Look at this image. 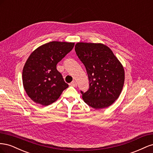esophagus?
Segmentation results:
<instances>
[{
	"mask_svg": "<svg viewBox=\"0 0 153 153\" xmlns=\"http://www.w3.org/2000/svg\"><path fill=\"white\" fill-rule=\"evenodd\" d=\"M70 85H71V86H73V87H76V86L77 85V84H76V82L75 80H73L72 82H71Z\"/></svg>",
	"mask_w": 153,
	"mask_h": 153,
	"instance_id": "1",
	"label": "esophagus"
}]
</instances>
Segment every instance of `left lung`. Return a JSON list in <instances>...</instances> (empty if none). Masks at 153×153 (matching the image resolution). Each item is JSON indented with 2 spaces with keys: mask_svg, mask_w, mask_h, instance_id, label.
Listing matches in <instances>:
<instances>
[{
  "mask_svg": "<svg viewBox=\"0 0 153 153\" xmlns=\"http://www.w3.org/2000/svg\"><path fill=\"white\" fill-rule=\"evenodd\" d=\"M75 50L84 64L89 81V89L81 91L83 100L95 109L108 107L123 90L125 78L123 64L103 43L78 42Z\"/></svg>",
  "mask_w": 153,
  "mask_h": 153,
  "instance_id": "1",
  "label": "left lung"
}]
</instances>
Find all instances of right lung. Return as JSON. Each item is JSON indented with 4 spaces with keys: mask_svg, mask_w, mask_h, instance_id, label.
<instances>
[{
    "mask_svg": "<svg viewBox=\"0 0 153 153\" xmlns=\"http://www.w3.org/2000/svg\"><path fill=\"white\" fill-rule=\"evenodd\" d=\"M75 43L53 41L31 53L24 66L22 82L29 98L37 104L53 103L68 87L57 64L73 48Z\"/></svg>",
    "mask_w": 153,
    "mask_h": 153,
    "instance_id": "1",
    "label": "right lung"
}]
</instances>
